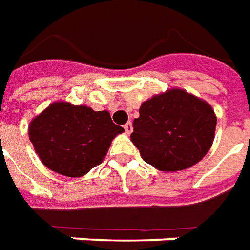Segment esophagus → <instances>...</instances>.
I'll use <instances>...</instances> for the list:
<instances>
[{"mask_svg":"<svg viewBox=\"0 0 250 250\" xmlns=\"http://www.w3.org/2000/svg\"><path fill=\"white\" fill-rule=\"evenodd\" d=\"M124 129H125V132H126L127 134H130V133L133 132V125H132V123L129 121V123L125 124V125H124Z\"/></svg>","mask_w":250,"mask_h":250,"instance_id":"1","label":"esophagus"}]
</instances>
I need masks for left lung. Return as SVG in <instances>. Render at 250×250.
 I'll return each instance as SVG.
<instances>
[{
    "label": "left lung",
    "mask_w": 250,
    "mask_h": 250,
    "mask_svg": "<svg viewBox=\"0 0 250 250\" xmlns=\"http://www.w3.org/2000/svg\"><path fill=\"white\" fill-rule=\"evenodd\" d=\"M216 124L209 104L183 89H170L143 103L130 138L145 163L163 172H177L205 157Z\"/></svg>",
    "instance_id": "1"
}]
</instances>
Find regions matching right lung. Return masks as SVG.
<instances>
[{
	"mask_svg": "<svg viewBox=\"0 0 250 250\" xmlns=\"http://www.w3.org/2000/svg\"><path fill=\"white\" fill-rule=\"evenodd\" d=\"M124 132L106 110L53 103L29 125V138L41 163L66 177H81L103 163L112 140Z\"/></svg>",
	"mask_w": 250,
	"mask_h": 250,
	"instance_id": "add662e5",
	"label": "right lung"
}]
</instances>
